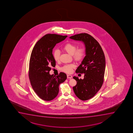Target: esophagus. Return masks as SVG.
Segmentation results:
<instances>
[{
    "label": "esophagus",
    "mask_w": 133,
    "mask_h": 133,
    "mask_svg": "<svg viewBox=\"0 0 133 133\" xmlns=\"http://www.w3.org/2000/svg\"><path fill=\"white\" fill-rule=\"evenodd\" d=\"M67 78H68V79H71V78H72V75H69V74H68V75H67Z\"/></svg>",
    "instance_id": "esophagus-1"
}]
</instances>
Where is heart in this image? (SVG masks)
<instances>
[{"label":"heart","instance_id":"b5f03b06","mask_svg":"<svg viewBox=\"0 0 133 133\" xmlns=\"http://www.w3.org/2000/svg\"><path fill=\"white\" fill-rule=\"evenodd\" d=\"M77 46L72 43H68L63 47V49L69 54L73 56L74 59L76 61H79L83 58L84 54V49L83 48H79L77 49ZM60 51L58 49L55 50L53 53V57L56 61H58L59 59ZM74 64H66L61 68V70L66 73H70L74 67Z\"/></svg>","mask_w":133,"mask_h":133}]
</instances>
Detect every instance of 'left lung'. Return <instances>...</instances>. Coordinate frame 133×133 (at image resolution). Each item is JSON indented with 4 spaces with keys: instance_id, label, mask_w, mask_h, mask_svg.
Listing matches in <instances>:
<instances>
[{
    "instance_id": "left-lung-1",
    "label": "left lung",
    "mask_w": 133,
    "mask_h": 133,
    "mask_svg": "<svg viewBox=\"0 0 133 133\" xmlns=\"http://www.w3.org/2000/svg\"><path fill=\"white\" fill-rule=\"evenodd\" d=\"M75 41H81L85 47V54L77 74H84V78L74 77L77 84L73 87L75 95L82 101L92 98L102 87L105 75V59L102 47L92 36L87 33H80L70 36Z\"/></svg>"
}]
</instances>
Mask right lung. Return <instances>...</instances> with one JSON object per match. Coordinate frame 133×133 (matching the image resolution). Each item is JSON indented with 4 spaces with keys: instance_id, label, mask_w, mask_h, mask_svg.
I'll list each match as a JSON object with an SVG mask.
<instances>
[{
    "instance_id": "obj_1",
    "label": "right lung",
    "mask_w": 133,
    "mask_h": 133,
    "mask_svg": "<svg viewBox=\"0 0 133 133\" xmlns=\"http://www.w3.org/2000/svg\"><path fill=\"white\" fill-rule=\"evenodd\" d=\"M67 37L55 34L45 35L38 41L31 52L29 67L30 83L35 92L46 101L55 98L59 92V84L67 79V75L62 72L56 76L49 74L51 67L56 65L52 49Z\"/></svg>"
}]
</instances>
